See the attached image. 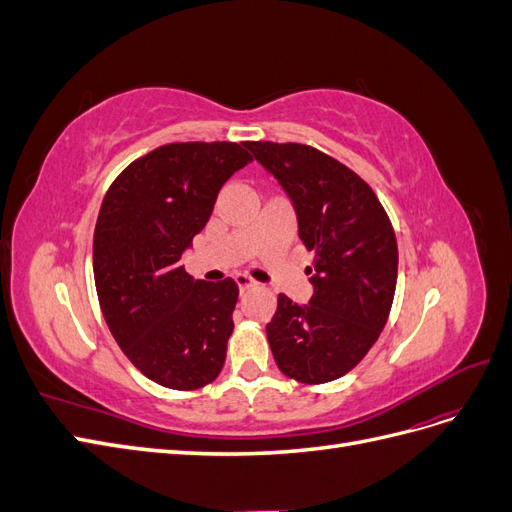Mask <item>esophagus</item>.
<instances>
[{
  "instance_id": "1",
  "label": "esophagus",
  "mask_w": 512,
  "mask_h": 512,
  "mask_svg": "<svg viewBox=\"0 0 512 512\" xmlns=\"http://www.w3.org/2000/svg\"><path fill=\"white\" fill-rule=\"evenodd\" d=\"M235 282H237V286H239L241 290H247V288L256 286V282L252 280V277L245 275V273H237V275H235Z\"/></svg>"
}]
</instances>
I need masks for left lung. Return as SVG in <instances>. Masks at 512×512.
I'll return each instance as SVG.
<instances>
[{
  "mask_svg": "<svg viewBox=\"0 0 512 512\" xmlns=\"http://www.w3.org/2000/svg\"><path fill=\"white\" fill-rule=\"evenodd\" d=\"M288 194L299 239L314 252V294H286L267 324L273 359L288 378L322 384L342 378L376 344L397 284V239L374 190L342 162L299 143H247Z\"/></svg>",
  "mask_w": 512,
  "mask_h": 512,
  "instance_id": "obj_1",
  "label": "left lung"
}]
</instances>
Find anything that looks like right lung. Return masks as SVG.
<instances>
[{"label": "right lung", "instance_id": "add662e5", "mask_svg": "<svg viewBox=\"0 0 512 512\" xmlns=\"http://www.w3.org/2000/svg\"><path fill=\"white\" fill-rule=\"evenodd\" d=\"M252 162L247 143H170L132 162L108 188L94 232L104 320L136 369L194 391L224 367L235 280H194L181 256L211 218L222 185Z\"/></svg>", "mask_w": 512, "mask_h": 512}]
</instances>
